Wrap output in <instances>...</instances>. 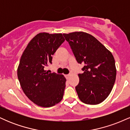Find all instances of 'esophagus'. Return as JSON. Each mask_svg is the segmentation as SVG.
<instances>
[{
  "instance_id": "34e87169",
  "label": "esophagus",
  "mask_w": 130,
  "mask_h": 130,
  "mask_svg": "<svg viewBox=\"0 0 130 130\" xmlns=\"http://www.w3.org/2000/svg\"><path fill=\"white\" fill-rule=\"evenodd\" d=\"M70 76V74H67V75H65V77H66L67 79H68V78H69Z\"/></svg>"
}]
</instances>
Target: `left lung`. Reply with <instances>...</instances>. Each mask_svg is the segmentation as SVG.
Wrapping results in <instances>:
<instances>
[{"label": "left lung", "instance_id": "left-lung-1", "mask_svg": "<svg viewBox=\"0 0 130 130\" xmlns=\"http://www.w3.org/2000/svg\"><path fill=\"white\" fill-rule=\"evenodd\" d=\"M76 60L84 65L76 90L80 100L98 104L109 96L115 83L116 68L112 54L95 37L83 32L63 34Z\"/></svg>", "mask_w": 130, "mask_h": 130}]
</instances>
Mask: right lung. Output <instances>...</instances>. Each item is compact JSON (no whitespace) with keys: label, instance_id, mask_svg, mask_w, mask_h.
Here are the masks:
<instances>
[{"label":"right lung","instance_id":"add662e5","mask_svg":"<svg viewBox=\"0 0 130 130\" xmlns=\"http://www.w3.org/2000/svg\"><path fill=\"white\" fill-rule=\"evenodd\" d=\"M64 41L62 34L40 33L21 57L17 72L19 83L28 98L39 106H53L63 98L66 79L62 74L49 73L46 68Z\"/></svg>","mask_w":130,"mask_h":130}]
</instances>
